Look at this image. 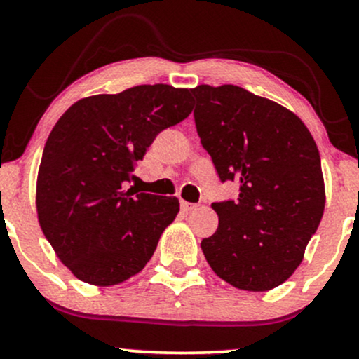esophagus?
Masks as SVG:
<instances>
[{
	"mask_svg": "<svg viewBox=\"0 0 359 359\" xmlns=\"http://www.w3.org/2000/svg\"><path fill=\"white\" fill-rule=\"evenodd\" d=\"M180 209H182V211H184V212L194 211V209H197V204L187 203V201H180Z\"/></svg>",
	"mask_w": 359,
	"mask_h": 359,
	"instance_id": "obj_1",
	"label": "esophagus"
}]
</instances>
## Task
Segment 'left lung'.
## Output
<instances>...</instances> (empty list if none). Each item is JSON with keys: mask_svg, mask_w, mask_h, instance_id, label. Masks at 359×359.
Returning a JSON list of instances; mask_svg holds the SVG:
<instances>
[{"mask_svg": "<svg viewBox=\"0 0 359 359\" xmlns=\"http://www.w3.org/2000/svg\"><path fill=\"white\" fill-rule=\"evenodd\" d=\"M197 135L236 201L214 203L219 224L201 248L214 273L240 290L282 285L304 259L324 214L320 156L302 119L233 84L191 89Z\"/></svg>", "mask_w": 359, "mask_h": 359, "instance_id": "1", "label": "left lung"}]
</instances>
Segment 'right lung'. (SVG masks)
Listing matches in <instances>:
<instances>
[{"label": "right lung", "mask_w": 359, "mask_h": 359, "mask_svg": "<svg viewBox=\"0 0 359 359\" xmlns=\"http://www.w3.org/2000/svg\"><path fill=\"white\" fill-rule=\"evenodd\" d=\"M191 113V89L145 84L79 100L55 123L36 177V214L74 277L111 287L147 265L179 199L126 191V182L156 135Z\"/></svg>", "instance_id": "right-lung-1"}]
</instances>
